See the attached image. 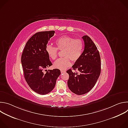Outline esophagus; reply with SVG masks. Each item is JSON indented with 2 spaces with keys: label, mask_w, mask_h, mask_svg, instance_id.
Segmentation results:
<instances>
[{
  "label": "esophagus",
  "mask_w": 128,
  "mask_h": 128,
  "mask_svg": "<svg viewBox=\"0 0 128 128\" xmlns=\"http://www.w3.org/2000/svg\"><path fill=\"white\" fill-rule=\"evenodd\" d=\"M65 72H66V71H65V70H61V74H63V73Z\"/></svg>",
  "instance_id": "obj_1"
}]
</instances>
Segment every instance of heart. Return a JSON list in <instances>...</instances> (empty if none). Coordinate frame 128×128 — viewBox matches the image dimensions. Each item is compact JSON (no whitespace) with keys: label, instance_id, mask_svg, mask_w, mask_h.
<instances>
[{"label":"heart","instance_id":"obj_1","mask_svg":"<svg viewBox=\"0 0 128 128\" xmlns=\"http://www.w3.org/2000/svg\"><path fill=\"white\" fill-rule=\"evenodd\" d=\"M55 44L56 48L47 45L46 51L52 60L57 57L58 50H63V58L58 59L54 63V67L60 70H64L71 65V61L76 62L81 57L84 48V43L81 38H74L69 36H63L58 38Z\"/></svg>","mask_w":128,"mask_h":128}]
</instances>
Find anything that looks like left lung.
I'll return each mask as SVG.
<instances>
[{"label":"left lung","mask_w":128,"mask_h":128,"mask_svg":"<svg viewBox=\"0 0 128 128\" xmlns=\"http://www.w3.org/2000/svg\"><path fill=\"white\" fill-rule=\"evenodd\" d=\"M84 48L78 60L72 66L73 70H78L79 74L70 69L66 72L69 74L67 84L74 93L81 95L91 90L95 85L101 72V59L97 48L90 37L84 35Z\"/></svg>","instance_id":"1"}]
</instances>
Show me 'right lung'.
Listing matches in <instances>:
<instances>
[{"mask_svg": "<svg viewBox=\"0 0 128 128\" xmlns=\"http://www.w3.org/2000/svg\"><path fill=\"white\" fill-rule=\"evenodd\" d=\"M54 31L38 32L34 34L26 44L21 56L25 79L35 92L46 95L54 89L61 74L58 69L44 70L52 65L46 51V47Z\"/></svg>", "mask_w": 128, "mask_h": 128, "instance_id": "right-lung-1", "label": "right lung"}]
</instances>
